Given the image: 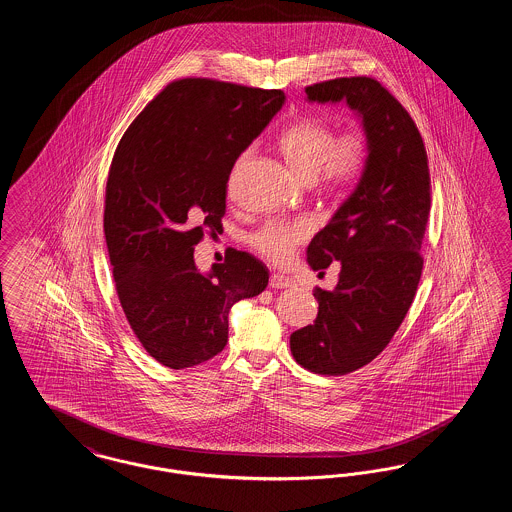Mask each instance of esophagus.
Instances as JSON below:
<instances>
[{
	"instance_id": "1",
	"label": "esophagus",
	"mask_w": 512,
	"mask_h": 512,
	"mask_svg": "<svg viewBox=\"0 0 512 512\" xmlns=\"http://www.w3.org/2000/svg\"><path fill=\"white\" fill-rule=\"evenodd\" d=\"M270 286H272V288H276V290H282V288H293V286H295V280H293L292 276H286V274H278V272H274V274L270 276Z\"/></svg>"
}]
</instances>
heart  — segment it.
Here are the masks:
<instances>
[{
	"mask_svg": "<svg viewBox=\"0 0 512 512\" xmlns=\"http://www.w3.org/2000/svg\"><path fill=\"white\" fill-rule=\"evenodd\" d=\"M278 149L290 171L303 182H313L322 174L330 188H347L357 182L365 169L368 142L365 132L349 130L336 136V130L318 119H301L288 126ZM311 234L307 220H270L253 236V247L272 263H286L293 247Z\"/></svg>",
	"mask_w": 512,
	"mask_h": 512,
	"instance_id": "obj_1",
	"label": "heart"
}]
</instances>
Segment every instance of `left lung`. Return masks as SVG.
<instances>
[{
  "mask_svg": "<svg viewBox=\"0 0 512 512\" xmlns=\"http://www.w3.org/2000/svg\"><path fill=\"white\" fill-rule=\"evenodd\" d=\"M309 103H345L368 142L357 186L307 247L318 276L332 263V292L315 288L318 315L295 330V361L340 376L376 359L407 315L422 274L420 247L430 215L428 157L405 107L374 78L353 76L305 88Z\"/></svg>",
  "mask_w": 512,
  "mask_h": 512,
  "instance_id": "left-lung-1",
  "label": "left lung"
}]
</instances>
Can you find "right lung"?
Here are the masks:
<instances>
[{"instance_id":"obj_1","label":"right lung","mask_w":512,"mask_h":512,"mask_svg":"<svg viewBox=\"0 0 512 512\" xmlns=\"http://www.w3.org/2000/svg\"><path fill=\"white\" fill-rule=\"evenodd\" d=\"M282 90L205 78L169 84L128 126L107 178L103 230L122 311L161 365H201L228 341L234 303L268 268L230 249L201 272L195 245L219 230L234 163L282 109Z\"/></svg>"}]
</instances>
